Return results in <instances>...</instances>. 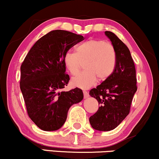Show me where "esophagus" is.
<instances>
[{"label":"esophagus","instance_id":"34e87169","mask_svg":"<svg viewBox=\"0 0 159 159\" xmlns=\"http://www.w3.org/2000/svg\"><path fill=\"white\" fill-rule=\"evenodd\" d=\"M83 94H84L85 98H89V94L88 93V92H86V91H83Z\"/></svg>","mask_w":159,"mask_h":159}]
</instances>
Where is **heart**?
<instances>
[{
    "label": "heart",
    "instance_id": "b5f03b06",
    "mask_svg": "<svg viewBox=\"0 0 159 159\" xmlns=\"http://www.w3.org/2000/svg\"><path fill=\"white\" fill-rule=\"evenodd\" d=\"M63 62L70 74L76 75L84 63L85 71L72 79V84L80 89H89L100 81L108 79L116 65V52L110 43L99 39H89L76 48V52L67 51Z\"/></svg>",
    "mask_w": 159,
    "mask_h": 159
}]
</instances>
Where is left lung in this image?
<instances>
[{
    "label": "left lung",
    "instance_id": "8db88e82",
    "mask_svg": "<svg viewBox=\"0 0 159 159\" xmlns=\"http://www.w3.org/2000/svg\"><path fill=\"white\" fill-rule=\"evenodd\" d=\"M105 34L115 48L116 65L108 79L89 92L100 105L89 122L101 131L113 130L125 119L137 89L134 63L127 46L113 32L105 31Z\"/></svg>",
    "mask_w": 159,
    "mask_h": 159
}]
</instances>
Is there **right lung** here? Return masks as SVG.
I'll list each match as a JSON object with an SVG mask.
<instances>
[{
	"label": "right lung",
	"mask_w": 159,
	"mask_h": 159,
	"mask_svg": "<svg viewBox=\"0 0 159 159\" xmlns=\"http://www.w3.org/2000/svg\"><path fill=\"white\" fill-rule=\"evenodd\" d=\"M83 40L82 35L72 32L52 31L35 43L21 65L20 89L27 112L43 131L61 128L69 108L83 99L79 88L60 92L70 80L64 56Z\"/></svg>",
	"instance_id": "obj_1"
}]
</instances>
